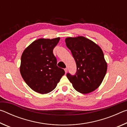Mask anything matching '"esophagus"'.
<instances>
[{
	"mask_svg": "<svg viewBox=\"0 0 127 127\" xmlns=\"http://www.w3.org/2000/svg\"><path fill=\"white\" fill-rule=\"evenodd\" d=\"M64 70H65V73H67V72H68V68H65L64 69Z\"/></svg>",
	"mask_w": 127,
	"mask_h": 127,
	"instance_id": "obj_1",
	"label": "esophagus"
}]
</instances>
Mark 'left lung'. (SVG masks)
<instances>
[{
	"label": "left lung",
	"mask_w": 127,
	"mask_h": 127,
	"mask_svg": "<svg viewBox=\"0 0 127 127\" xmlns=\"http://www.w3.org/2000/svg\"><path fill=\"white\" fill-rule=\"evenodd\" d=\"M67 48L76 61V75L66 77L77 91L87 94L100 86L107 71V63L100 47L83 36L65 38Z\"/></svg>",
	"instance_id": "1"
}]
</instances>
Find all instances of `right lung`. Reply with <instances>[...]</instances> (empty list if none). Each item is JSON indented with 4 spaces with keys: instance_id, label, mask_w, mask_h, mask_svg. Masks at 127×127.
I'll use <instances>...</instances> for the list:
<instances>
[{
    "instance_id": "1",
    "label": "right lung",
    "mask_w": 127,
    "mask_h": 127,
    "mask_svg": "<svg viewBox=\"0 0 127 127\" xmlns=\"http://www.w3.org/2000/svg\"><path fill=\"white\" fill-rule=\"evenodd\" d=\"M59 40L60 37L38 38L27 47L21 56V76L27 85L37 93L52 91L65 74L63 69L57 65L53 54Z\"/></svg>"
}]
</instances>
